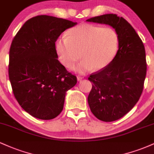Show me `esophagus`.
<instances>
[{
	"mask_svg": "<svg viewBox=\"0 0 154 154\" xmlns=\"http://www.w3.org/2000/svg\"><path fill=\"white\" fill-rule=\"evenodd\" d=\"M77 80H78V81H80L81 79H82L83 78H84V77H81V76H77Z\"/></svg>",
	"mask_w": 154,
	"mask_h": 154,
	"instance_id": "obj_1",
	"label": "esophagus"
}]
</instances>
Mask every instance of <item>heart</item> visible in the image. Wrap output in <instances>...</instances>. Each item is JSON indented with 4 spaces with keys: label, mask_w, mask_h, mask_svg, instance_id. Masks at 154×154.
Returning <instances> with one entry per match:
<instances>
[{
    "label": "heart",
    "mask_w": 154,
    "mask_h": 154,
    "mask_svg": "<svg viewBox=\"0 0 154 154\" xmlns=\"http://www.w3.org/2000/svg\"><path fill=\"white\" fill-rule=\"evenodd\" d=\"M119 46L117 32L109 26L83 24L72 28L67 38L56 42V50L61 63L72 67L80 57L83 60L75 68L79 73L103 69L114 58ZM81 56H80V54Z\"/></svg>",
    "instance_id": "obj_1"
}]
</instances>
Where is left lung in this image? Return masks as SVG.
<instances>
[{
	"label": "left lung",
	"instance_id": "1",
	"mask_svg": "<svg viewBox=\"0 0 154 154\" xmlns=\"http://www.w3.org/2000/svg\"><path fill=\"white\" fill-rule=\"evenodd\" d=\"M86 21L109 24L119 37V49L114 59L88 77L93 83L88 98L92 113L101 121H116L131 110L142 94L147 69L144 45L131 24L116 14Z\"/></svg>",
	"mask_w": 154,
	"mask_h": 154
}]
</instances>
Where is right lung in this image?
<instances>
[{"label":"right lung","mask_w":154,"mask_h":154,"mask_svg":"<svg viewBox=\"0 0 154 154\" xmlns=\"http://www.w3.org/2000/svg\"><path fill=\"white\" fill-rule=\"evenodd\" d=\"M77 23L47 15L32 17L12 40L8 77L21 107L40 119L56 117L63 110L66 91L77 77L58 60L55 43Z\"/></svg>","instance_id":"1"}]
</instances>
